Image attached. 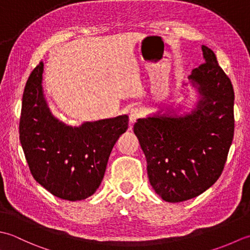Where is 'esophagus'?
Listing matches in <instances>:
<instances>
[{
	"label": "esophagus",
	"mask_w": 250,
	"mask_h": 250,
	"mask_svg": "<svg viewBox=\"0 0 250 250\" xmlns=\"http://www.w3.org/2000/svg\"><path fill=\"white\" fill-rule=\"evenodd\" d=\"M144 115H145L144 110H141L139 108L131 109L130 112H129V121H130V123H135L136 121H138L139 119H141Z\"/></svg>",
	"instance_id": "obj_1"
}]
</instances>
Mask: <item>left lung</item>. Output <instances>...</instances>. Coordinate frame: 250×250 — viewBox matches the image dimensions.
I'll use <instances>...</instances> for the list:
<instances>
[{"label": "left lung", "instance_id": "left-lung-1", "mask_svg": "<svg viewBox=\"0 0 250 250\" xmlns=\"http://www.w3.org/2000/svg\"><path fill=\"white\" fill-rule=\"evenodd\" d=\"M205 62L189 80L201 99L190 114L150 116L134 132L146 159L147 177L163 200L183 202L205 192L221 176L234 135V90L216 55L202 46Z\"/></svg>", "mask_w": 250, "mask_h": 250}]
</instances>
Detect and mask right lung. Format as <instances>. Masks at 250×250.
I'll use <instances>...</instances> for the list:
<instances>
[{
  "instance_id": "1",
  "label": "right lung",
  "mask_w": 250,
  "mask_h": 250,
  "mask_svg": "<svg viewBox=\"0 0 250 250\" xmlns=\"http://www.w3.org/2000/svg\"><path fill=\"white\" fill-rule=\"evenodd\" d=\"M43 62L30 74L22 96L19 140L31 175L53 195L81 201L104 179L112 147L128 127V116L60 123L50 113L42 90Z\"/></svg>"
}]
</instances>
